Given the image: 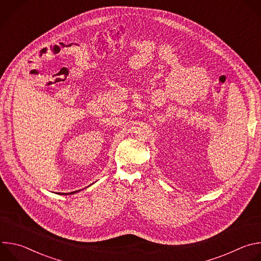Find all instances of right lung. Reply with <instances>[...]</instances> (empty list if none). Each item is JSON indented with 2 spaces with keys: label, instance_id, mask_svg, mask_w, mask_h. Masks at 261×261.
<instances>
[{
  "label": "right lung",
  "instance_id": "obj_1",
  "mask_svg": "<svg viewBox=\"0 0 261 261\" xmlns=\"http://www.w3.org/2000/svg\"><path fill=\"white\" fill-rule=\"evenodd\" d=\"M75 192H76V191H75ZM72 193H74V192H72Z\"/></svg>",
  "mask_w": 261,
  "mask_h": 261
}]
</instances>
